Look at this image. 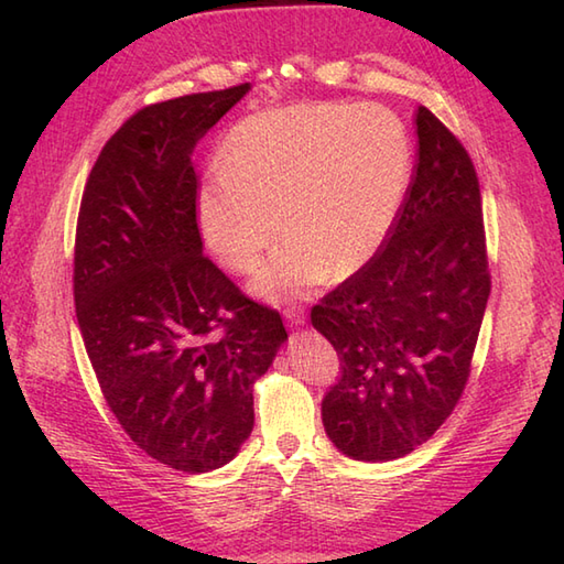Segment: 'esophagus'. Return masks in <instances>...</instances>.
<instances>
[{
    "label": "esophagus",
    "instance_id": "obj_1",
    "mask_svg": "<svg viewBox=\"0 0 564 564\" xmlns=\"http://www.w3.org/2000/svg\"><path fill=\"white\" fill-rule=\"evenodd\" d=\"M283 315H285V319L291 322V325H303L305 322V307H301V305H291V307H285L283 310Z\"/></svg>",
    "mask_w": 564,
    "mask_h": 564
}]
</instances>
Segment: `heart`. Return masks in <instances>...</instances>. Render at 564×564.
Wrapping results in <instances>:
<instances>
[{"label": "heart", "instance_id": "heart-1", "mask_svg": "<svg viewBox=\"0 0 564 564\" xmlns=\"http://www.w3.org/2000/svg\"><path fill=\"white\" fill-rule=\"evenodd\" d=\"M220 172L198 188L206 245L232 271H251L275 237L289 239L261 267L269 301L356 273L376 254L410 184L404 126L376 104H291L230 128Z\"/></svg>", "mask_w": 564, "mask_h": 564}]
</instances>
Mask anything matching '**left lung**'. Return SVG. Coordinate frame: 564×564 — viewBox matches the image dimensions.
I'll return each mask as SVG.
<instances>
[{
  "instance_id": "left-lung-1",
  "label": "left lung",
  "mask_w": 564,
  "mask_h": 564,
  "mask_svg": "<svg viewBox=\"0 0 564 564\" xmlns=\"http://www.w3.org/2000/svg\"><path fill=\"white\" fill-rule=\"evenodd\" d=\"M416 138L412 184L386 242L310 313L341 361L322 424L366 463L402 458L451 416L492 289L470 154L426 106Z\"/></svg>"
}]
</instances>
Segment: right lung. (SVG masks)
I'll return each mask as SVG.
<instances>
[{
  "instance_id": "add662e5",
  "label": "right lung",
  "mask_w": 564,
  "mask_h": 564,
  "mask_svg": "<svg viewBox=\"0 0 564 564\" xmlns=\"http://www.w3.org/2000/svg\"><path fill=\"white\" fill-rule=\"evenodd\" d=\"M249 91L188 94L133 113L82 194L75 310L109 410L182 473L230 463L254 426V382L289 339L281 315L203 254L196 142Z\"/></svg>"
}]
</instances>
